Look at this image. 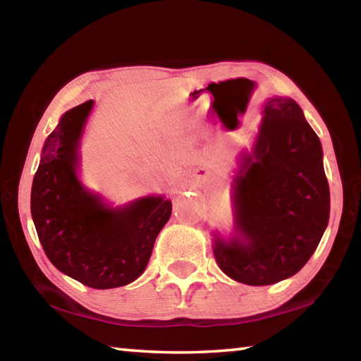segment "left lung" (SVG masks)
Masks as SVG:
<instances>
[{"label":"left lung","instance_id":"1","mask_svg":"<svg viewBox=\"0 0 361 361\" xmlns=\"http://www.w3.org/2000/svg\"><path fill=\"white\" fill-rule=\"evenodd\" d=\"M322 145L295 100L264 103L253 154L234 186L242 240L216 237L215 258L226 276L272 285L295 276L319 247L329 219V186Z\"/></svg>","mask_w":361,"mask_h":361}]
</instances>
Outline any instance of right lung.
<instances>
[{
    "mask_svg": "<svg viewBox=\"0 0 361 361\" xmlns=\"http://www.w3.org/2000/svg\"><path fill=\"white\" fill-rule=\"evenodd\" d=\"M94 102L66 111L47 137L32 186V216L49 261L97 290L142 276L154 240L172 215L162 195L111 210L76 178L78 145Z\"/></svg>",
    "mask_w": 361,
    "mask_h": 361,
    "instance_id": "right-lung-1",
    "label": "right lung"
}]
</instances>
